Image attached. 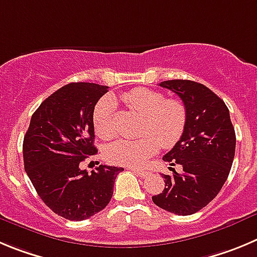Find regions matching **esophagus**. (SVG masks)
Listing matches in <instances>:
<instances>
[{
  "instance_id": "obj_1",
  "label": "esophagus",
  "mask_w": 257,
  "mask_h": 257,
  "mask_svg": "<svg viewBox=\"0 0 257 257\" xmlns=\"http://www.w3.org/2000/svg\"><path fill=\"white\" fill-rule=\"evenodd\" d=\"M131 170L133 173H136V174H137L138 177H141V178H146V177H149V175H150V172H145V170H140V169L131 168Z\"/></svg>"
}]
</instances>
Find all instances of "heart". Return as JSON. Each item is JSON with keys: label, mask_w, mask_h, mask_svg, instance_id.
Returning a JSON list of instances; mask_svg holds the SVG:
<instances>
[{"label": "heart", "mask_w": 257, "mask_h": 257, "mask_svg": "<svg viewBox=\"0 0 257 257\" xmlns=\"http://www.w3.org/2000/svg\"><path fill=\"white\" fill-rule=\"evenodd\" d=\"M126 107L145 116L142 137L137 140L120 138L105 149V156L117 165H145L161 145L173 147L182 138L187 124V110L175 98L166 100L165 94L149 88H134L120 96ZM117 107L112 97H103L93 111V126L103 140L116 133Z\"/></svg>", "instance_id": "obj_1"}]
</instances>
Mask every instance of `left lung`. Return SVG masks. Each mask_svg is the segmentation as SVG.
<instances>
[{"mask_svg":"<svg viewBox=\"0 0 257 257\" xmlns=\"http://www.w3.org/2000/svg\"><path fill=\"white\" fill-rule=\"evenodd\" d=\"M160 87L177 93L187 110L184 133L163 160L183 172L164 175L165 188L152 201L177 215H192L211 202L225 183L235 151V133L229 110L206 85L174 79Z\"/></svg>","mask_w":257,"mask_h":257,"instance_id":"obj_1","label":"left lung"}]
</instances>
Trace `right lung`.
Masks as SVG:
<instances>
[{"label":"right lung","mask_w":257,"mask_h":257,"mask_svg":"<svg viewBox=\"0 0 257 257\" xmlns=\"http://www.w3.org/2000/svg\"><path fill=\"white\" fill-rule=\"evenodd\" d=\"M106 85L70 83L46 98L32 115L23 142L24 168L43 202L68 220L91 218L107 206L123 168L79 164L97 154L93 111Z\"/></svg>","instance_id":"add662e5"}]
</instances>
